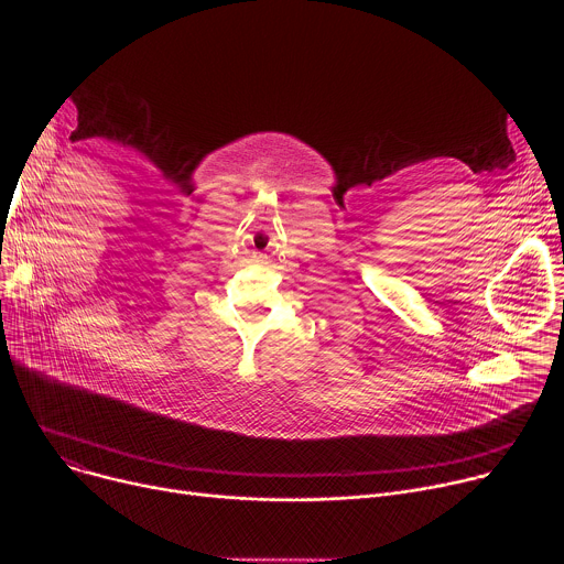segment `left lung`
Instances as JSON below:
<instances>
[{
  "label": "left lung",
  "instance_id": "1",
  "mask_svg": "<svg viewBox=\"0 0 564 564\" xmlns=\"http://www.w3.org/2000/svg\"><path fill=\"white\" fill-rule=\"evenodd\" d=\"M562 303H564V301H562ZM562 307H564V305H562Z\"/></svg>",
  "mask_w": 564,
  "mask_h": 564
}]
</instances>
